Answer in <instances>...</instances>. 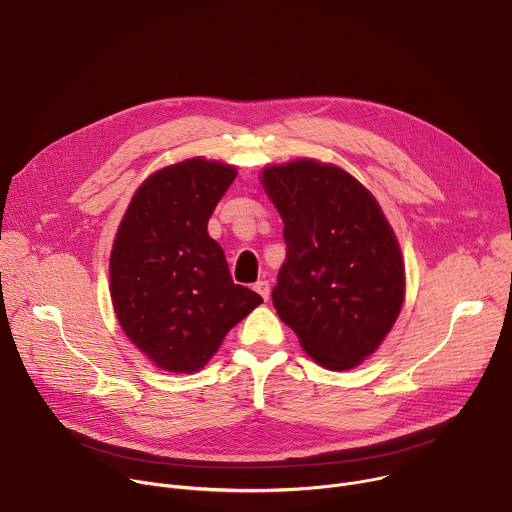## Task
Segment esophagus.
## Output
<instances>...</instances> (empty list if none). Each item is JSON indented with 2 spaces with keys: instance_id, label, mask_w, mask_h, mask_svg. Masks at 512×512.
Returning a JSON list of instances; mask_svg holds the SVG:
<instances>
[{
  "instance_id": "34e87169",
  "label": "esophagus",
  "mask_w": 512,
  "mask_h": 512,
  "mask_svg": "<svg viewBox=\"0 0 512 512\" xmlns=\"http://www.w3.org/2000/svg\"><path fill=\"white\" fill-rule=\"evenodd\" d=\"M253 289L257 291V294L267 302L269 300V291H271V287H269V281H265V279H261V281H257L255 285H253Z\"/></svg>"
}]
</instances>
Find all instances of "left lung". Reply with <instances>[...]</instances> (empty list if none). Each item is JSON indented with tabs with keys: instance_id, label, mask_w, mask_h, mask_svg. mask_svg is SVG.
I'll list each match as a JSON object with an SVG mask.
<instances>
[{
	"instance_id": "1",
	"label": "left lung",
	"mask_w": 512,
	"mask_h": 512,
	"mask_svg": "<svg viewBox=\"0 0 512 512\" xmlns=\"http://www.w3.org/2000/svg\"><path fill=\"white\" fill-rule=\"evenodd\" d=\"M281 214L285 261L277 316L328 371L369 358L405 300V263L377 198L346 170L300 158L261 172Z\"/></svg>"
}]
</instances>
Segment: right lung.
Masks as SVG:
<instances>
[{"mask_svg":"<svg viewBox=\"0 0 512 512\" xmlns=\"http://www.w3.org/2000/svg\"><path fill=\"white\" fill-rule=\"evenodd\" d=\"M237 178L200 156L166 166L135 190L109 259L111 302L125 336L158 369L196 373L263 298L233 283L208 218Z\"/></svg>","mask_w":512,"mask_h":512,"instance_id":"add662e5","label":"right lung"}]
</instances>
